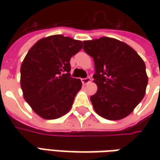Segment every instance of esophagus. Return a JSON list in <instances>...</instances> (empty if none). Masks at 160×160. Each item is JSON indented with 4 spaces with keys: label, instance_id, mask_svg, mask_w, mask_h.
I'll use <instances>...</instances> for the list:
<instances>
[{
    "label": "esophagus",
    "instance_id": "esophagus-1",
    "mask_svg": "<svg viewBox=\"0 0 160 160\" xmlns=\"http://www.w3.org/2000/svg\"><path fill=\"white\" fill-rule=\"evenodd\" d=\"M91 80H92V78L90 77H85V78H82L81 79V81H82V83H83V84H86V83H88L91 82Z\"/></svg>",
    "mask_w": 160,
    "mask_h": 160
}]
</instances>
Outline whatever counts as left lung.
<instances>
[{
	"label": "left lung",
	"mask_w": 160,
	"mask_h": 160,
	"mask_svg": "<svg viewBox=\"0 0 160 160\" xmlns=\"http://www.w3.org/2000/svg\"><path fill=\"white\" fill-rule=\"evenodd\" d=\"M83 44L94 60L98 90L91 102L96 113L108 120L126 118L145 95L148 77L144 61L132 48L114 38L83 41Z\"/></svg>",
	"instance_id": "obj_1"
}]
</instances>
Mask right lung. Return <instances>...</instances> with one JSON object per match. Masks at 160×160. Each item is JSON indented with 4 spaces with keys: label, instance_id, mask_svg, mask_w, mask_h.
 Wrapping results in <instances>:
<instances>
[{
    "label": "right lung",
    "instance_id": "obj_1",
    "mask_svg": "<svg viewBox=\"0 0 160 160\" xmlns=\"http://www.w3.org/2000/svg\"><path fill=\"white\" fill-rule=\"evenodd\" d=\"M82 42L61 34L39 40L28 51L20 68V84L26 102L45 119L68 113L82 87L71 77L70 58L82 49Z\"/></svg>",
    "mask_w": 160,
    "mask_h": 160
}]
</instances>
